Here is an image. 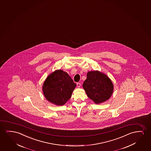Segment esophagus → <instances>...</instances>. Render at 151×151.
<instances>
[{
    "label": "esophagus",
    "instance_id": "obj_1",
    "mask_svg": "<svg viewBox=\"0 0 151 151\" xmlns=\"http://www.w3.org/2000/svg\"><path fill=\"white\" fill-rule=\"evenodd\" d=\"M77 86H78V87H80V86H81V83H77Z\"/></svg>",
    "mask_w": 151,
    "mask_h": 151
}]
</instances>
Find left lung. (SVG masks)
I'll return each instance as SVG.
<instances>
[{
	"mask_svg": "<svg viewBox=\"0 0 151 151\" xmlns=\"http://www.w3.org/2000/svg\"><path fill=\"white\" fill-rule=\"evenodd\" d=\"M83 87L87 96L96 104L108 100L112 94L113 85L106 74L98 71H89Z\"/></svg>",
	"mask_w": 151,
	"mask_h": 151,
	"instance_id": "obj_1",
	"label": "left lung"
}]
</instances>
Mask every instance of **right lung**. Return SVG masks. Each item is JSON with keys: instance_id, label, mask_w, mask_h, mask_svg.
<instances>
[{"instance_id": "add662e5", "label": "right lung", "mask_w": 151, "mask_h": 151, "mask_svg": "<svg viewBox=\"0 0 151 151\" xmlns=\"http://www.w3.org/2000/svg\"><path fill=\"white\" fill-rule=\"evenodd\" d=\"M76 86V84L67 72L56 70L47 77L43 85V92L49 101L62 106L71 97Z\"/></svg>"}]
</instances>
